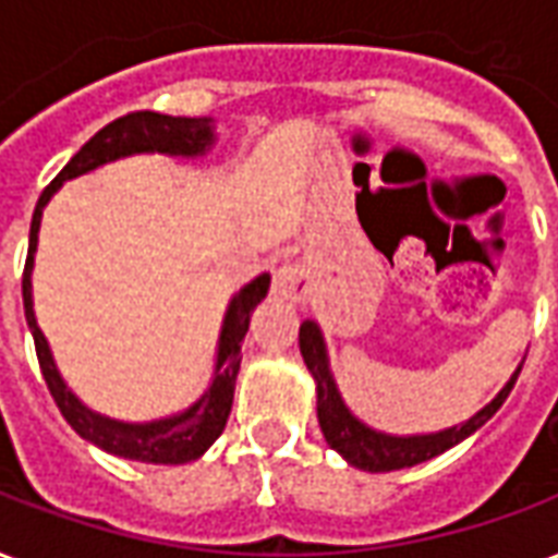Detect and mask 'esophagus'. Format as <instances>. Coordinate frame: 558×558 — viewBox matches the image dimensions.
<instances>
[{
	"instance_id": "esophagus-1",
	"label": "esophagus",
	"mask_w": 558,
	"mask_h": 558,
	"mask_svg": "<svg viewBox=\"0 0 558 558\" xmlns=\"http://www.w3.org/2000/svg\"><path fill=\"white\" fill-rule=\"evenodd\" d=\"M307 278H311V271L304 263H283V266L275 271V283H271V290L275 295L287 301H304L307 295Z\"/></svg>"
}]
</instances>
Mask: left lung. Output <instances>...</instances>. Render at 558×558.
I'll return each mask as SVG.
<instances>
[{"label": "left lung", "instance_id": "left-lung-1", "mask_svg": "<svg viewBox=\"0 0 558 558\" xmlns=\"http://www.w3.org/2000/svg\"><path fill=\"white\" fill-rule=\"evenodd\" d=\"M299 345L301 357H304L313 381H316V414H319L322 435L328 440V447L337 449L352 468L369 470V473H390V470L414 468V464H423L428 458L440 456V452H447L456 444H461L464 437L473 435L476 428L485 426L490 416L497 414L499 405L509 399L518 375H521V366H518L514 375L506 381V387L490 399L488 405L476 411L464 423L444 428V432H432V435L399 437L375 432V428L361 423L345 408L340 390H337V381H333L331 363H328V349H325V340H322V331L316 322H301Z\"/></svg>", "mask_w": 558, "mask_h": 558}]
</instances>
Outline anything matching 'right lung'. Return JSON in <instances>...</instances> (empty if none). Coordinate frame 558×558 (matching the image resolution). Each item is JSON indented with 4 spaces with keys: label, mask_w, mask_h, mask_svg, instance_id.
<instances>
[{
    "label": "right lung",
    "mask_w": 558,
    "mask_h": 558,
    "mask_svg": "<svg viewBox=\"0 0 558 558\" xmlns=\"http://www.w3.org/2000/svg\"><path fill=\"white\" fill-rule=\"evenodd\" d=\"M213 142H216L213 118H171V114H159V111L123 114L118 121H111L109 126H102L90 142L82 144V150L61 168V174L44 189V195L37 197L35 216H32L26 271H23V307H26L28 331L35 337V352L44 381H47L61 416L73 426L76 435L90 440L94 447L106 449L111 456L130 458V461L185 464V461H195V458L204 456L206 449L216 444L218 435L227 426L230 405H233V387H236L239 363H242V340H245L247 325H251V313L259 301L266 299L271 278L259 275L247 287H242L227 304L221 337H218L216 373H213L206 393L197 399L195 405H189L174 416L150 420V423H123V420H111V416H102L90 411L88 405H82L76 393L61 378L59 366L49 352L47 337L37 328L35 301H32V266H35L40 216H44V206L49 204V197L61 189V183L88 174L100 165L123 159V156H135V153H168V156L192 159V156H204L213 147Z\"/></svg>",
    "instance_id": "add662e5"
}]
</instances>
